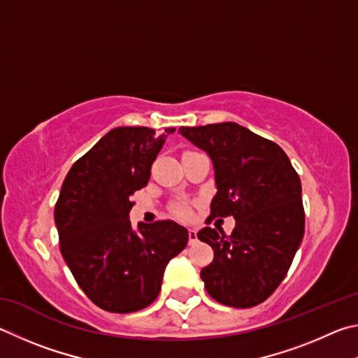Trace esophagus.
I'll use <instances>...</instances> for the list:
<instances>
[{
	"mask_svg": "<svg viewBox=\"0 0 358 358\" xmlns=\"http://www.w3.org/2000/svg\"><path fill=\"white\" fill-rule=\"evenodd\" d=\"M198 242V234L195 229H189V243L190 245H195V243Z\"/></svg>",
	"mask_w": 358,
	"mask_h": 358,
	"instance_id": "obj_1",
	"label": "esophagus"
}]
</instances>
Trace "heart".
Segmentation results:
<instances>
[{
  "label": "heart",
  "mask_w": 358,
  "mask_h": 358,
  "mask_svg": "<svg viewBox=\"0 0 358 358\" xmlns=\"http://www.w3.org/2000/svg\"><path fill=\"white\" fill-rule=\"evenodd\" d=\"M174 214L179 218H190L192 217V209L185 203H179L174 206Z\"/></svg>",
  "instance_id": "1"
}]
</instances>
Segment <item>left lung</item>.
<instances>
[{
  "label": "left lung",
  "instance_id": "left-lung-1",
  "mask_svg": "<svg viewBox=\"0 0 358 358\" xmlns=\"http://www.w3.org/2000/svg\"><path fill=\"white\" fill-rule=\"evenodd\" d=\"M179 131L214 163L217 193L206 223L236 220L229 236L209 227L198 233L214 250V261L201 271L206 291L234 308L259 305L283 281L303 239L299 174L278 144L236 122Z\"/></svg>",
  "mask_w": 358,
  "mask_h": 358
}]
</instances>
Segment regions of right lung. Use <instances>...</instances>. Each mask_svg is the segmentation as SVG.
Here are the masks:
<instances>
[{"label":"right lung","instance_id":"1","mask_svg":"<svg viewBox=\"0 0 358 358\" xmlns=\"http://www.w3.org/2000/svg\"><path fill=\"white\" fill-rule=\"evenodd\" d=\"M149 127H116L69 169L55 206L59 248L75 281L92 303L134 313L154 302L165 267L189 242L171 220L131 229L130 196L148 185L166 136Z\"/></svg>","mask_w":358,"mask_h":358}]
</instances>
